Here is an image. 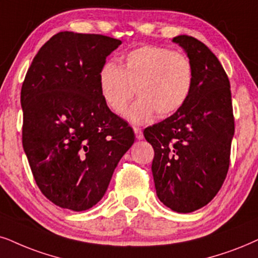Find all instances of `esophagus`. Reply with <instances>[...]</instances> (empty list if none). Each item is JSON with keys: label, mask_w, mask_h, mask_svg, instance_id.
<instances>
[{"label": "esophagus", "mask_w": 258, "mask_h": 258, "mask_svg": "<svg viewBox=\"0 0 258 258\" xmlns=\"http://www.w3.org/2000/svg\"><path fill=\"white\" fill-rule=\"evenodd\" d=\"M133 131H135V135L137 137V139H143L144 138V135H143V131L142 128H139V127H133Z\"/></svg>", "instance_id": "1"}]
</instances>
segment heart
<instances>
[{"label":"heart","mask_w":258,"mask_h":258,"mask_svg":"<svg viewBox=\"0 0 258 258\" xmlns=\"http://www.w3.org/2000/svg\"><path fill=\"white\" fill-rule=\"evenodd\" d=\"M97 84L103 101L115 114H122L136 94L128 118L145 122L153 113L167 118L180 110L190 96L194 68L180 52L157 45H142L121 57V67L106 61L100 68Z\"/></svg>","instance_id":"heart-1"}]
</instances>
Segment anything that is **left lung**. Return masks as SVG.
Masks as SVG:
<instances>
[{
  "instance_id": "obj_1",
  "label": "left lung",
  "mask_w": 258,
  "mask_h": 258,
  "mask_svg": "<svg viewBox=\"0 0 258 258\" xmlns=\"http://www.w3.org/2000/svg\"><path fill=\"white\" fill-rule=\"evenodd\" d=\"M194 68L190 96L180 110L146 127L155 156L151 170L159 200L190 213L216 197L230 167L234 118L230 81L216 54L188 35L172 39Z\"/></svg>"
}]
</instances>
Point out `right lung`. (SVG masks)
<instances>
[{
    "label": "right lung",
    "instance_id": "obj_1",
    "mask_svg": "<svg viewBox=\"0 0 258 258\" xmlns=\"http://www.w3.org/2000/svg\"><path fill=\"white\" fill-rule=\"evenodd\" d=\"M121 41L59 32L42 45L21 88L22 145L35 183L71 211L96 205L135 133L101 96L97 75Z\"/></svg>",
    "mask_w": 258,
    "mask_h": 258
}]
</instances>
